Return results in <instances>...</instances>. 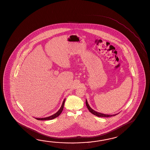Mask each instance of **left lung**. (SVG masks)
<instances>
[{"label":"left lung","mask_w":150,"mask_h":150,"mask_svg":"<svg viewBox=\"0 0 150 150\" xmlns=\"http://www.w3.org/2000/svg\"><path fill=\"white\" fill-rule=\"evenodd\" d=\"M86 105H87L88 109L89 110V111H90V112L91 113H93V115L97 117H109L115 116H116V115L118 114V113H117V114H115V115H107V114L100 113V112H97L96 111H95V110H93L92 108H90L89 105V104L88 103V101H87V100H86Z\"/></svg>","instance_id":"8db88e82"}]
</instances>
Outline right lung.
<instances>
[{"mask_svg":"<svg viewBox=\"0 0 150 150\" xmlns=\"http://www.w3.org/2000/svg\"><path fill=\"white\" fill-rule=\"evenodd\" d=\"M65 100H66V98L64 99V100H63V102H62V105H61V107L60 108V109L58 110L57 112L55 113H54L53 115L50 116L45 117V118H35L38 120H53L55 118H56L57 117L59 116L60 114H61V113L62 112V110H63Z\"/></svg>","mask_w":150,"mask_h":150,"instance_id":"right-lung-1","label":"right lung"}]
</instances>
